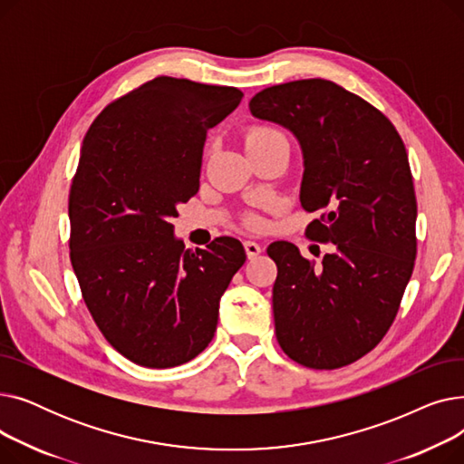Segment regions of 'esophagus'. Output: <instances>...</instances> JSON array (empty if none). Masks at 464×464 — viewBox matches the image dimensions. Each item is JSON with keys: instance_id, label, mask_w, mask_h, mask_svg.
I'll return each mask as SVG.
<instances>
[{"instance_id": "esophagus-1", "label": "esophagus", "mask_w": 464, "mask_h": 464, "mask_svg": "<svg viewBox=\"0 0 464 464\" xmlns=\"http://www.w3.org/2000/svg\"><path fill=\"white\" fill-rule=\"evenodd\" d=\"M245 250H246V256H248L250 259L257 257V256L263 252V248L257 245V242H254V240H246V242H245Z\"/></svg>"}]
</instances>
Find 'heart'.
Returning <instances> with one entry per match:
<instances>
[{
    "mask_svg": "<svg viewBox=\"0 0 464 464\" xmlns=\"http://www.w3.org/2000/svg\"><path fill=\"white\" fill-rule=\"evenodd\" d=\"M275 139H284V135H282L278 130H275V128L254 126V128H250V130L245 133L246 152L252 150V149H256V146H259V144H265V142L275 140ZM259 224H261V222H259L257 216L252 214V216L246 218V226H248V227H257Z\"/></svg>",
    "mask_w": 464,
    "mask_h": 464,
    "instance_id": "b5f03b06",
    "label": "heart"
}]
</instances>
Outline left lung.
Segmentation results:
<instances>
[{
	"label": "left lung",
	"instance_id": "8db88e82",
	"mask_svg": "<svg viewBox=\"0 0 464 464\" xmlns=\"http://www.w3.org/2000/svg\"><path fill=\"white\" fill-rule=\"evenodd\" d=\"M250 112L299 140V199L308 212L322 210L306 233L334 245L320 265L285 240L266 248L278 266V344L304 367H346L392 327L416 261L418 203L404 142L378 109L324 79L265 88Z\"/></svg>",
	"mask_w": 464,
	"mask_h": 464
}]
</instances>
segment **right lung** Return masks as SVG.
<instances>
[{
	"mask_svg": "<svg viewBox=\"0 0 464 464\" xmlns=\"http://www.w3.org/2000/svg\"><path fill=\"white\" fill-rule=\"evenodd\" d=\"M240 100L237 88L158 77L111 103L82 140L69 191L71 265L97 327L140 367L198 357L246 261L233 237L186 250L169 222L199 191L207 131Z\"/></svg>",
	"mask_w": 464,
	"mask_h": 464,
	"instance_id": "obj_1",
	"label": "right lung"
}]
</instances>
